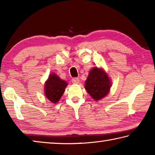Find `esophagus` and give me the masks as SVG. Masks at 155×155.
Returning <instances> with one entry per match:
<instances>
[{
	"label": "esophagus",
	"mask_w": 155,
	"mask_h": 155,
	"mask_svg": "<svg viewBox=\"0 0 155 155\" xmlns=\"http://www.w3.org/2000/svg\"><path fill=\"white\" fill-rule=\"evenodd\" d=\"M72 83H74V84H77V83H79V79H78V78L74 77L72 79Z\"/></svg>",
	"instance_id": "esophagus-1"
}]
</instances>
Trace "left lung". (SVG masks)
<instances>
[{
	"label": "left lung",
	"mask_w": 155,
	"mask_h": 155,
	"mask_svg": "<svg viewBox=\"0 0 155 155\" xmlns=\"http://www.w3.org/2000/svg\"><path fill=\"white\" fill-rule=\"evenodd\" d=\"M111 85L107 74L96 67L89 73L85 85V90L95 101L104 98L109 93Z\"/></svg>",
	"instance_id": "8db88e82"
}]
</instances>
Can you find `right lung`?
<instances>
[{"mask_svg":"<svg viewBox=\"0 0 155 155\" xmlns=\"http://www.w3.org/2000/svg\"><path fill=\"white\" fill-rule=\"evenodd\" d=\"M68 83L60 79L55 74H51L45 84V95L50 101L57 103L64 94Z\"/></svg>","mask_w":155,"mask_h":155,"instance_id":"obj_1","label":"right lung"}]
</instances>
